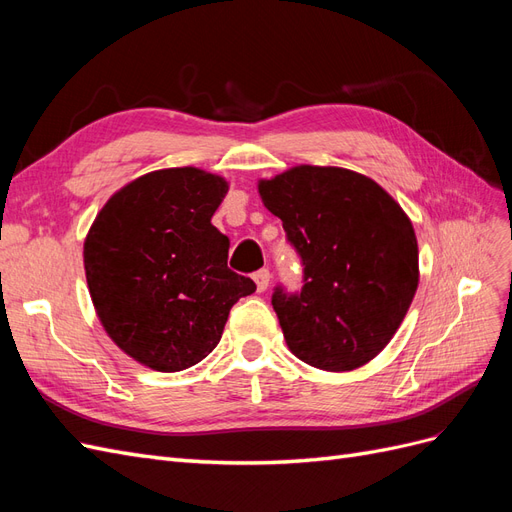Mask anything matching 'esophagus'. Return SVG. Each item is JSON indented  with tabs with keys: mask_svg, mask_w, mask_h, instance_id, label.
Instances as JSON below:
<instances>
[{
	"mask_svg": "<svg viewBox=\"0 0 512 512\" xmlns=\"http://www.w3.org/2000/svg\"><path fill=\"white\" fill-rule=\"evenodd\" d=\"M254 282H256V288L258 292H265L269 288V282H271V271L269 269H260L254 273Z\"/></svg>",
	"mask_w": 512,
	"mask_h": 512,
	"instance_id": "1",
	"label": "esophagus"
}]
</instances>
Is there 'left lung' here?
Returning a JSON list of instances; mask_svg holds the SVG:
<instances>
[{
	"label": "left lung",
	"mask_w": 512,
	"mask_h": 512,
	"mask_svg": "<svg viewBox=\"0 0 512 512\" xmlns=\"http://www.w3.org/2000/svg\"><path fill=\"white\" fill-rule=\"evenodd\" d=\"M258 192L303 265L301 292L277 286L271 297L290 352L324 371L369 363L418 286L408 215L376 181L337 166H294Z\"/></svg>",
	"instance_id": "left-lung-1"
}]
</instances>
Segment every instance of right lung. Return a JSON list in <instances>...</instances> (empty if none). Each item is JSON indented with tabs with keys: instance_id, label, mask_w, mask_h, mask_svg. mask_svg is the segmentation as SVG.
I'll return each instance as SVG.
<instances>
[{
	"instance_id": "add662e5",
	"label": "right lung",
	"mask_w": 512,
	"mask_h": 512,
	"mask_svg": "<svg viewBox=\"0 0 512 512\" xmlns=\"http://www.w3.org/2000/svg\"><path fill=\"white\" fill-rule=\"evenodd\" d=\"M226 179L194 166L153 170L115 192L85 239V275L104 331L134 361L181 371L218 346L230 307L256 290L228 269L211 224Z\"/></svg>"
}]
</instances>
